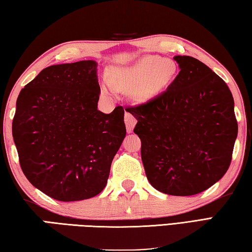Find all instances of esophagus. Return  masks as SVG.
Instances as JSON below:
<instances>
[{
	"instance_id": "34e87169",
	"label": "esophagus",
	"mask_w": 252,
	"mask_h": 252,
	"mask_svg": "<svg viewBox=\"0 0 252 252\" xmlns=\"http://www.w3.org/2000/svg\"><path fill=\"white\" fill-rule=\"evenodd\" d=\"M125 122H126V132L127 133H131V132L133 131V127L136 123V119L132 116L130 112H126Z\"/></svg>"
}]
</instances>
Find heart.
<instances>
[{"label": "heart", "mask_w": 252, "mask_h": 252, "mask_svg": "<svg viewBox=\"0 0 252 252\" xmlns=\"http://www.w3.org/2000/svg\"><path fill=\"white\" fill-rule=\"evenodd\" d=\"M177 66L170 58L146 55L130 65L114 68L106 89L114 86L127 90L129 97L136 102H145L167 88L175 79Z\"/></svg>", "instance_id": "b5f03b06"}]
</instances>
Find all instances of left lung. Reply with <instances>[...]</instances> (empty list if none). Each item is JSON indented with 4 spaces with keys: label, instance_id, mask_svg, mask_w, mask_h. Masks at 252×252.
Instances as JSON below:
<instances>
[{
    "label": "left lung",
    "instance_id": "obj_1",
    "mask_svg": "<svg viewBox=\"0 0 252 252\" xmlns=\"http://www.w3.org/2000/svg\"><path fill=\"white\" fill-rule=\"evenodd\" d=\"M174 61L181 70L167 89L126 111L138 120L134 133L150 184L164 194L190 196L225 175L238 123L220 77L194 57Z\"/></svg>",
    "mask_w": 252,
    "mask_h": 252
}]
</instances>
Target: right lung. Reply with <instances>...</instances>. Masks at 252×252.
<instances>
[{
  "mask_svg": "<svg viewBox=\"0 0 252 252\" xmlns=\"http://www.w3.org/2000/svg\"><path fill=\"white\" fill-rule=\"evenodd\" d=\"M97 66L94 61L49 66L16 101L12 133L22 171L61 202L101 193L126 133L121 106L109 114L97 109Z\"/></svg>",
  "mask_w": 252,
  "mask_h": 252,
  "instance_id": "obj_1",
  "label": "right lung"
}]
</instances>
